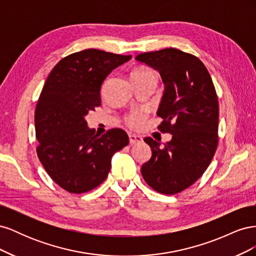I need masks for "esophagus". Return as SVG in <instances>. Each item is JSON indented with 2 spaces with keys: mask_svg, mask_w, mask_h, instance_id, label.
I'll use <instances>...</instances> for the list:
<instances>
[{
  "mask_svg": "<svg viewBox=\"0 0 256 256\" xmlns=\"http://www.w3.org/2000/svg\"><path fill=\"white\" fill-rule=\"evenodd\" d=\"M129 142H130V144H138V143L143 142V138L140 136L129 134Z\"/></svg>",
  "mask_w": 256,
  "mask_h": 256,
  "instance_id": "obj_1",
  "label": "esophagus"
}]
</instances>
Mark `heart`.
<instances>
[{"instance_id": "b5f03b06", "label": "heart", "mask_w": 256, "mask_h": 256, "mask_svg": "<svg viewBox=\"0 0 256 256\" xmlns=\"http://www.w3.org/2000/svg\"><path fill=\"white\" fill-rule=\"evenodd\" d=\"M150 74H154L150 70H148V69H144V68L136 69V70H134L132 72V80L138 79V78H143V76H150ZM127 122L131 127H138L141 124V116L138 114H132L129 116Z\"/></svg>"}]
</instances>
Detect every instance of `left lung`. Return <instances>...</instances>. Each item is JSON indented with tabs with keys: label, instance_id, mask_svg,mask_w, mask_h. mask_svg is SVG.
I'll return each instance as SVG.
<instances>
[{
	"label": "left lung",
	"instance_id": "1",
	"mask_svg": "<svg viewBox=\"0 0 256 256\" xmlns=\"http://www.w3.org/2000/svg\"><path fill=\"white\" fill-rule=\"evenodd\" d=\"M136 60L157 70L164 92L157 115L159 129L172 134L161 146L152 138V158L141 168L148 186L164 194H176L206 171L218 145L219 104L207 68L196 56L174 48L145 52Z\"/></svg>",
	"mask_w": 256,
	"mask_h": 256
}]
</instances>
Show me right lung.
Wrapping results in <instances>:
<instances>
[{
  "mask_svg": "<svg viewBox=\"0 0 256 256\" xmlns=\"http://www.w3.org/2000/svg\"><path fill=\"white\" fill-rule=\"evenodd\" d=\"M130 58L97 49L72 53L44 82L35 110L37 156L54 182L68 192L96 188L109 174L113 154L129 143L122 129L96 134L85 118L102 104L106 76Z\"/></svg>",
  "mask_w": 256,
  "mask_h": 256,
  "instance_id": "add662e5",
  "label": "right lung"
}]
</instances>
